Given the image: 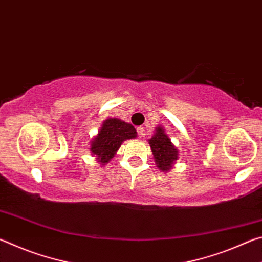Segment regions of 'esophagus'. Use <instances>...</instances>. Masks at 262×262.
I'll return each instance as SVG.
<instances>
[{"label": "esophagus", "instance_id": "34e87169", "mask_svg": "<svg viewBox=\"0 0 262 262\" xmlns=\"http://www.w3.org/2000/svg\"><path fill=\"white\" fill-rule=\"evenodd\" d=\"M136 130H137V135H139V137H143V136L145 135V134H144V128L142 127V126L137 127Z\"/></svg>", "mask_w": 262, "mask_h": 262}]
</instances>
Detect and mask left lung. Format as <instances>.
I'll use <instances>...</instances> for the list:
<instances>
[{
  "label": "left lung",
  "mask_w": 262,
  "mask_h": 262,
  "mask_svg": "<svg viewBox=\"0 0 262 262\" xmlns=\"http://www.w3.org/2000/svg\"><path fill=\"white\" fill-rule=\"evenodd\" d=\"M156 129V134L149 140L150 148L157 166L162 171H168L178 159V150L171 143V140L164 133L163 128L157 127Z\"/></svg>",
  "instance_id": "1"
}]
</instances>
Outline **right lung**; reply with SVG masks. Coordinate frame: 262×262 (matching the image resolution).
Listing matches in <instances>:
<instances>
[{
	"label": "right lung",
	"instance_id": "1",
	"mask_svg": "<svg viewBox=\"0 0 262 262\" xmlns=\"http://www.w3.org/2000/svg\"><path fill=\"white\" fill-rule=\"evenodd\" d=\"M134 137H136V130L130 123L115 118L107 119L104 121L98 135L91 142L90 150L98 158L97 161L105 164L114 156L123 141Z\"/></svg>",
	"mask_w": 262,
	"mask_h": 262
}]
</instances>
